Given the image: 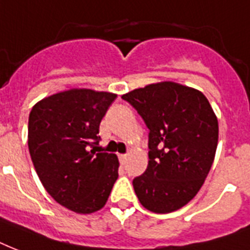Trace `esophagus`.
Instances as JSON below:
<instances>
[{
    "label": "esophagus",
    "instance_id": "34e87169",
    "mask_svg": "<svg viewBox=\"0 0 250 250\" xmlns=\"http://www.w3.org/2000/svg\"><path fill=\"white\" fill-rule=\"evenodd\" d=\"M126 158H127V154H120V155H119L120 163L125 164V162H126Z\"/></svg>",
    "mask_w": 250,
    "mask_h": 250
}]
</instances>
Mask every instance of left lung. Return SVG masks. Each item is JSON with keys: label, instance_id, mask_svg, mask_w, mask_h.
Instances as JSON below:
<instances>
[{"label": "left lung", "instance_id": "left-lung-1", "mask_svg": "<svg viewBox=\"0 0 250 250\" xmlns=\"http://www.w3.org/2000/svg\"><path fill=\"white\" fill-rule=\"evenodd\" d=\"M148 127V166L133 180L143 208L179 210L204 185L215 158L218 119L201 91L164 81L123 95Z\"/></svg>", "mask_w": 250, "mask_h": 250}]
</instances>
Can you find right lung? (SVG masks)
Returning a JSON list of instances; mask_svg holds the SVG:
<instances>
[{
	"label": "right lung",
	"mask_w": 250,
	"mask_h": 250,
	"mask_svg": "<svg viewBox=\"0 0 250 250\" xmlns=\"http://www.w3.org/2000/svg\"><path fill=\"white\" fill-rule=\"evenodd\" d=\"M117 95L70 88L42 99L28 117V150L42 187L77 214L104 208L119 177V158L96 152L99 125Z\"/></svg>",
	"instance_id": "right-lung-1"
}]
</instances>
